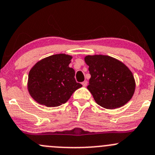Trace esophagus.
Instances as JSON below:
<instances>
[{
	"instance_id": "34e87169",
	"label": "esophagus",
	"mask_w": 155,
	"mask_h": 155,
	"mask_svg": "<svg viewBox=\"0 0 155 155\" xmlns=\"http://www.w3.org/2000/svg\"><path fill=\"white\" fill-rule=\"evenodd\" d=\"M82 85H83L84 87H86V86H87V82L86 80H85V81H84V82H82Z\"/></svg>"
}]
</instances>
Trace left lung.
<instances>
[{"mask_svg":"<svg viewBox=\"0 0 155 155\" xmlns=\"http://www.w3.org/2000/svg\"><path fill=\"white\" fill-rule=\"evenodd\" d=\"M85 61L91 75L87 87L98 105L112 109L131 99L135 81L124 64L107 55H87Z\"/></svg>","mask_w":155,"mask_h":155,"instance_id":"1","label":"left lung"}]
</instances>
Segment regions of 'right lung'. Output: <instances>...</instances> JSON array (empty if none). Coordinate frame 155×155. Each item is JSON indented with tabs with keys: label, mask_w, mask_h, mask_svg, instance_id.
<instances>
[{
	"label": "right lung",
	"mask_w": 155,
	"mask_h": 155,
	"mask_svg": "<svg viewBox=\"0 0 155 155\" xmlns=\"http://www.w3.org/2000/svg\"><path fill=\"white\" fill-rule=\"evenodd\" d=\"M71 59L64 54H54L37 62L30 70L28 87L37 103L48 107H58L82 86L75 79V70L69 67Z\"/></svg>",
	"instance_id": "right-lung-1"
}]
</instances>
